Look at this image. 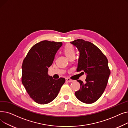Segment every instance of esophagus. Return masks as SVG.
<instances>
[{"label": "esophagus", "instance_id": "esophagus-1", "mask_svg": "<svg viewBox=\"0 0 128 128\" xmlns=\"http://www.w3.org/2000/svg\"><path fill=\"white\" fill-rule=\"evenodd\" d=\"M66 82H72L74 80H72V79H70V78H66Z\"/></svg>", "mask_w": 128, "mask_h": 128}]
</instances>
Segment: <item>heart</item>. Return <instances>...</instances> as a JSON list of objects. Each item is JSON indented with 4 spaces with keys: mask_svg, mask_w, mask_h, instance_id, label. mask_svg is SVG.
Here are the masks:
<instances>
[{
    "mask_svg": "<svg viewBox=\"0 0 128 128\" xmlns=\"http://www.w3.org/2000/svg\"><path fill=\"white\" fill-rule=\"evenodd\" d=\"M64 51L66 56L68 58L75 55V51L74 46L70 44H67L64 48Z\"/></svg>",
    "mask_w": 128,
    "mask_h": 128,
    "instance_id": "b5f03b06",
    "label": "heart"
}]
</instances>
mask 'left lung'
<instances>
[{
    "label": "left lung",
    "mask_w": 128,
    "mask_h": 128,
    "mask_svg": "<svg viewBox=\"0 0 128 128\" xmlns=\"http://www.w3.org/2000/svg\"><path fill=\"white\" fill-rule=\"evenodd\" d=\"M70 43L79 52L77 72L86 73V82L80 80V89L75 93L80 101L91 104L101 96L107 86L110 72L108 60L98 47L83 39H77Z\"/></svg>",
    "instance_id": "obj_1"
}]
</instances>
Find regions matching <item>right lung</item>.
<instances>
[{"label": "right lung", "mask_w": 128, "mask_h": 128, "mask_svg": "<svg viewBox=\"0 0 128 128\" xmlns=\"http://www.w3.org/2000/svg\"><path fill=\"white\" fill-rule=\"evenodd\" d=\"M61 42L44 40L33 46L23 60L22 82L30 97L36 103L46 104L58 95L65 79H54L48 74Z\"/></svg>", "instance_id": "right-lung-1"}]
</instances>
